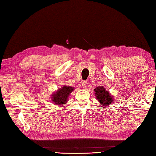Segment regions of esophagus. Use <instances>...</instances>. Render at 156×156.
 Listing matches in <instances>:
<instances>
[{"instance_id": "34e87169", "label": "esophagus", "mask_w": 156, "mask_h": 156, "mask_svg": "<svg viewBox=\"0 0 156 156\" xmlns=\"http://www.w3.org/2000/svg\"><path fill=\"white\" fill-rule=\"evenodd\" d=\"M87 84H88V82H87V81H84V82H82V87H83L84 88H86L87 87Z\"/></svg>"}]
</instances>
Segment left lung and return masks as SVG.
I'll use <instances>...</instances> for the list:
<instances>
[{
    "mask_svg": "<svg viewBox=\"0 0 156 156\" xmlns=\"http://www.w3.org/2000/svg\"><path fill=\"white\" fill-rule=\"evenodd\" d=\"M94 92L96 98L102 107L108 106L113 101V97L103 87H97L94 88Z\"/></svg>",
    "mask_w": 156,
    "mask_h": 156,
    "instance_id": "1",
    "label": "left lung"
}]
</instances>
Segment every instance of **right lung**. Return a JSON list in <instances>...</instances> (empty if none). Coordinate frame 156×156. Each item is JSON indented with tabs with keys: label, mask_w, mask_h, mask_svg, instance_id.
<instances>
[{
	"label": "right lung",
	"mask_w": 156,
	"mask_h": 156,
	"mask_svg": "<svg viewBox=\"0 0 156 156\" xmlns=\"http://www.w3.org/2000/svg\"><path fill=\"white\" fill-rule=\"evenodd\" d=\"M74 90V88L68 86H62V87L54 92L51 96L52 102L55 105H63L68 101L69 94Z\"/></svg>",
	"instance_id": "1"
}]
</instances>
